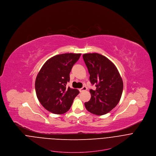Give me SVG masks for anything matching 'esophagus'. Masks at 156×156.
Returning <instances> with one entry per match:
<instances>
[{"label":"esophagus","mask_w":156,"mask_h":156,"mask_svg":"<svg viewBox=\"0 0 156 156\" xmlns=\"http://www.w3.org/2000/svg\"><path fill=\"white\" fill-rule=\"evenodd\" d=\"M87 90V88L86 87H82V88L79 89V91H80V92H82L85 91V90Z\"/></svg>","instance_id":"34e87169"}]
</instances>
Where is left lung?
Here are the masks:
<instances>
[{
    "mask_svg": "<svg viewBox=\"0 0 156 156\" xmlns=\"http://www.w3.org/2000/svg\"><path fill=\"white\" fill-rule=\"evenodd\" d=\"M89 80L96 89H90L91 98L85 103L87 109L97 115L111 111L119 103L123 90V82L116 66L106 57L96 53L83 54Z\"/></svg>",
    "mask_w": 156,
    "mask_h": 156,
    "instance_id": "left-lung-1",
    "label": "left lung"
}]
</instances>
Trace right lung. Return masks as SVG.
Here are the masks:
<instances>
[{
	"label": "right lung",
	"mask_w": 156,
	"mask_h": 156,
	"mask_svg": "<svg viewBox=\"0 0 156 156\" xmlns=\"http://www.w3.org/2000/svg\"><path fill=\"white\" fill-rule=\"evenodd\" d=\"M80 53H64L48 59L40 70L35 80L37 98L46 110L62 114L71 108L79 90L66 87L69 73L79 60Z\"/></svg>",
	"instance_id": "obj_1"
}]
</instances>
